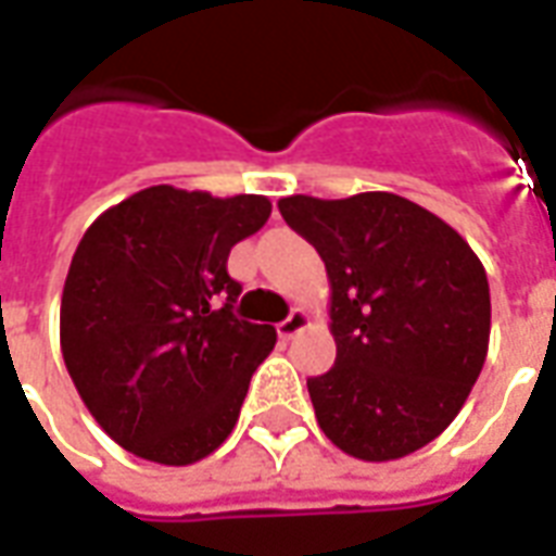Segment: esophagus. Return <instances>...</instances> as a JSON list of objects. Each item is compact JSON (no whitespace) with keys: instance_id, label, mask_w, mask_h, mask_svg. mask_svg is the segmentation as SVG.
Masks as SVG:
<instances>
[{"instance_id":"1","label":"esophagus","mask_w":556,"mask_h":556,"mask_svg":"<svg viewBox=\"0 0 556 556\" xmlns=\"http://www.w3.org/2000/svg\"><path fill=\"white\" fill-rule=\"evenodd\" d=\"M306 325H309V315L303 313V309H294V313H291L286 321H279L277 325L279 339H294Z\"/></svg>"}]
</instances>
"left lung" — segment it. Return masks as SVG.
Listing matches in <instances>:
<instances>
[{
	"label": "left lung",
	"mask_w": 556,
	"mask_h": 556,
	"mask_svg": "<svg viewBox=\"0 0 556 556\" xmlns=\"http://www.w3.org/2000/svg\"><path fill=\"white\" fill-rule=\"evenodd\" d=\"M279 214L330 279L337 363L309 378L318 426L342 453L393 462L434 441L489 354L485 267L441 217L396 193L286 195Z\"/></svg>",
	"instance_id": "obj_1"
}]
</instances>
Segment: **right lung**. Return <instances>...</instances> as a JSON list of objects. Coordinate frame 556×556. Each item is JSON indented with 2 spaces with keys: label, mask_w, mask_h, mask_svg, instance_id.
<instances>
[{
  "label": "right lung",
  "mask_w": 556,
  "mask_h": 556,
  "mask_svg": "<svg viewBox=\"0 0 556 556\" xmlns=\"http://www.w3.org/2000/svg\"><path fill=\"white\" fill-rule=\"evenodd\" d=\"M270 217L265 195L157 184L91 223L71 258L59 337L91 417L127 453L193 465L226 441L277 330L235 315L231 247Z\"/></svg>",
  "instance_id": "add662e5"
}]
</instances>
